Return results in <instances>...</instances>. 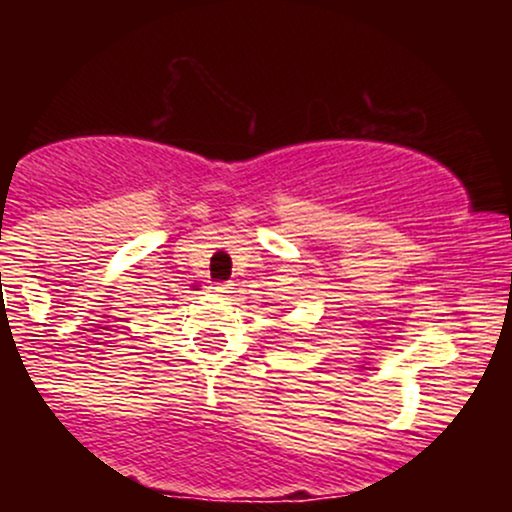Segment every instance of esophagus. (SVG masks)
I'll use <instances>...</instances> for the list:
<instances>
[{"instance_id": "obj_1", "label": "esophagus", "mask_w": 512, "mask_h": 512, "mask_svg": "<svg viewBox=\"0 0 512 512\" xmlns=\"http://www.w3.org/2000/svg\"><path fill=\"white\" fill-rule=\"evenodd\" d=\"M231 291H233V284H226V281L209 286V293H214V296H228Z\"/></svg>"}]
</instances>
